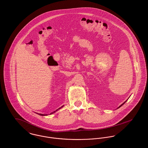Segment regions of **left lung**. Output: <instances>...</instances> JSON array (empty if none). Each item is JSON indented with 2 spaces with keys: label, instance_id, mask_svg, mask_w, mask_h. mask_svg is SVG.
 Wrapping results in <instances>:
<instances>
[{
  "label": "left lung",
  "instance_id": "8db88e82",
  "mask_svg": "<svg viewBox=\"0 0 148 148\" xmlns=\"http://www.w3.org/2000/svg\"><path fill=\"white\" fill-rule=\"evenodd\" d=\"M128 99H129V98H128ZM127 100H126V101H125V102H123V103H122V105H120V106H119V107H118V108H117V109H118V108H120V107H121V106H122V105H123V104H124V103H125V102H126V101H127Z\"/></svg>",
  "mask_w": 148,
  "mask_h": 148
}]
</instances>
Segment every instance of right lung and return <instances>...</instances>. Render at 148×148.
<instances>
[{"label": "right lung", "instance_id": "obj_1", "mask_svg": "<svg viewBox=\"0 0 148 148\" xmlns=\"http://www.w3.org/2000/svg\"><path fill=\"white\" fill-rule=\"evenodd\" d=\"M63 106H64V105H63V106H61V107H60V108H59V109H57V110H56V111H54V112H52V113H50V114H53V113H56V112H57V111H58V110H59V109H61V108H63ZM37 114H39V115H40V116H47V115H48V114H39V113H37Z\"/></svg>", "mask_w": 148, "mask_h": 148}]
</instances>
